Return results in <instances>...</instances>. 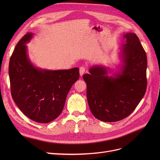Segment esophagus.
Here are the masks:
<instances>
[{
    "label": "esophagus",
    "mask_w": 160,
    "mask_h": 160,
    "mask_svg": "<svg viewBox=\"0 0 160 160\" xmlns=\"http://www.w3.org/2000/svg\"><path fill=\"white\" fill-rule=\"evenodd\" d=\"M85 72V68L84 67H81L79 68V73H80V75L82 76L84 72Z\"/></svg>",
    "instance_id": "34e87169"
}]
</instances>
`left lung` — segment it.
Listing matches in <instances>:
<instances>
[{"label": "left lung", "instance_id": "obj_1", "mask_svg": "<svg viewBox=\"0 0 160 160\" xmlns=\"http://www.w3.org/2000/svg\"><path fill=\"white\" fill-rule=\"evenodd\" d=\"M123 37L126 42L120 52V72L109 77L105 67L94 66L89 69V74L83 76L91 113L105 122L127 118L136 108L147 89L146 51L135 33H127Z\"/></svg>", "mask_w": 160, "mask_h": 160}]
</instances>
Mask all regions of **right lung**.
<instances>
[{
	"label": "right lung",
	"mask_w": 160,
	"mask_h": 160,
	"mask_svg": "<svg viewBox=\"0 0 160 160\" xmlns=\"http://www.w3.org/2000/svg\"><path fill=\"white\" fill-rule=\"evenodd\" d=\"M33 34L18 41L11 57L8 74L12 98L22 112L38 123L52 122L62 109L67 94L79 77V68L69 70L38 69L28 59L26 43Z\"/></svg>",
	"instance_id": "add662e5"
}]
</instances>
